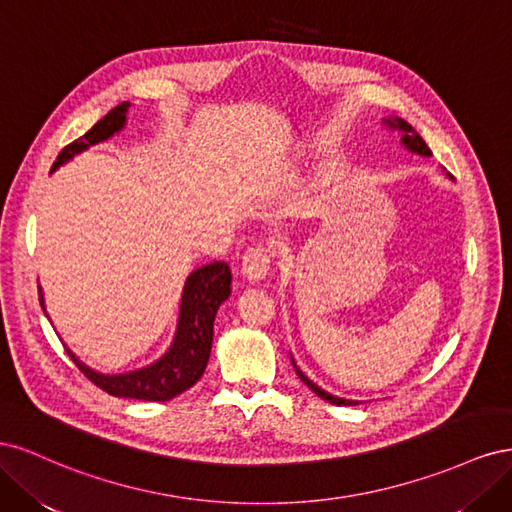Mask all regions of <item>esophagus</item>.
<instances>
[{"label":"esophagus","mask_w":512,"mask_h":512,"mask_svg":"<svg viewBox=\"0 0 512 512\" xmlns=\"http://www.w3.org/2000/svg\"><path fill=\"white\" fill-rule=\"evenodd\" d=\"M271 262H273V250L269 245H250L243 254V265L241 271L247 277V280H262L271 269Z\"/></svg>","instance_id":"34e87169"}]
</instances>
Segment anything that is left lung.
<instances>
[{
    "label": "left lung",
    "instance_id": "1",
    "mask_svg": "<svg viewBox=\"0 0 512 512\" xmlns=\"http://www.w3.org/2000/svg\"><path fill=\"white\" fill-rule=\"evenodd\" d=\"M386 123H389V126L391 128H399L401 132H404V138H401V143H404L410 151H416V153H421V156H431V151H429V147H427V143L423 141V138L421 136H418L416 134V130L410 126V123L408 121H404V119H389V121H386ZM294 369H297V376L309 386V389H312L318 397H322V399H327V401H331V404H335V406H356V404H359V401H350V399H342V397H333V395H329V393H324L322 389H318V386L312 382V380H309L307 376H303V371L297 367V365H294Z\"/></svg>",
    "mask_w": 512,
    "mask_h": 512
}]
</instances>
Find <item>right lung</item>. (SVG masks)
<instances>
[{
  "label": "right lung",
  "mask_w": 512,
  "mask_h": 512,
  "mask_svg": "<svg viewBox=\"0 0 512 512\" xmlns=\"http://www.w3.org/2000/svg\"><path fill=\"white\" fill-rule=\"evenodd\" d=\"M128 102H121L111 108L94 128L74 143L66 145L59 151V156L51 170L59 164L68 162L76 153L87 149L89 145H96L106 141L108 136L119 132L126 123ZM230 284L232 273L226 262H211L207 267L196 269L183 288L181 297V312L179 324L175 333V342L170 350L149 367L128 371V374L119 376H104L98 371L83 365L76 356L68 350L70 359L76 363L87 380L100 386L102 391L115 397H128V399H143V401H168L183 391L194 386L200 376L205 374V367L211 354L213 342V320L218 314V307L230 297ZM40 305L44 309L42 290L38 288Z\"/></svg>",
  "instance_id": "add662e5"
}]
</instances>
